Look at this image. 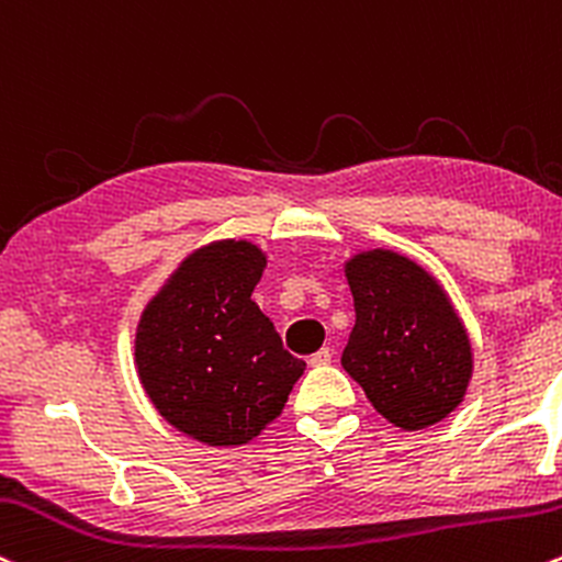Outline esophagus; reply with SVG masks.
<instances>
[{
  "mask_svg": "<svg viewBox=\"0 0 562 562\" xmlns=\"http://www.w3.org/2000/svg\"><path fill=\"white\" fill-rule=\"evenodd\" d=\"M330 360H333V351L328 347H323V349L314 351V355L310 357V366L323 368V366H330Z\"/></svg>",
  "mask_w": 562,
  "mask_h": 562,
  "instance_id": "obj_1",
  "label": "esophagus"
}]
</instances>
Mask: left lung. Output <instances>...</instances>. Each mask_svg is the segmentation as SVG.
Returning a JSON list of instances; mask_svg holds the SVG:
<instances>
[{
    "label": "left lung",
    "instance_id": "1",
    "mask_svg": "<svg viewBox=\"0 0 562 562\" xmlns=\"http://www.w3.org/2000/svg\"><path fill=\"white\" fill-rule=\"evenodd\" d=\"M355 328L341 366L386 422L405 431L440 424L464 403L472 338L429 269L390 248L344 261Z\"/></svg>",
    "mask_w": 562,
    "mask_h": 562
}]
</instances>
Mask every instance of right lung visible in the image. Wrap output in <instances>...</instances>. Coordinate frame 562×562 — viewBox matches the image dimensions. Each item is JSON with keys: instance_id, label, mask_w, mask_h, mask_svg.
<instances>
[{"instance_id": "obj_1", "label": "right lung", "mask_w": 562, "mask_h": 562, "mask_svg": "<svg viewBox=\"0 0 562 562\" xmlns=\"http://www.w3.org/2000/svg\"><path fill=\"white\" fill-rule=\"evenodd\" d=\"M267 252L250 239L191 250L135 328V373L159 416L202 446L234 448L280 416L306 362L250 299Z\"/></svg>"}]
</instances>
